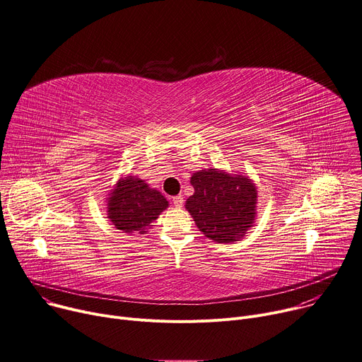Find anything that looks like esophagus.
Returning <instances> with one entry per match:
<instances>
[{
  "label": "esophagus",
  "mask_w": 362,
  "mask_h": 362,
  "mask_svg": "<svg viewBox=\"0 0 362 362\" xmlns=\"http://www.w3.org/2000/svg\"><path fill=\"white\" fill-rule=\"evenodd\" d=\"M173 203H174L175 207H182V204H184L182 195H175V197H173Z\"/></svg>",
  "instance_id": "1"
}]
</instances>
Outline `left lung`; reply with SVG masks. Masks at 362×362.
I'll return each mask as SVG.
<instances>
[{"mask_svg":"<svg viewBox=\"0 0 362 362\" xmlns=\"http://www.w3.org/2000/svg\"><path fill=\"white\" fill-rule=\"evenodd\" d=\"M191 185L194 194L187 199L185 209L210 240L233 243L253 226L257 191L247 177H231L210 168L195 173Z\"/></svg>","mask_w":362,"mask_h":362,"instance_id":"obj_1","label":"left lung"}]
</instances>
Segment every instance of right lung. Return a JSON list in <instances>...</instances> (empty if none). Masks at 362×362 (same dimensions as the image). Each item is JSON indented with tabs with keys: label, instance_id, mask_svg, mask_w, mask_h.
<instances>
[{
	"label": "right lung",
	"instance_id": "1",
	"mask_svg": "<svg viewBox=\"0 0 362 362\" xmlns=\"http://www.w3.org/2000/svg\"><path fill=\"white\" fill-rule=\"evenodd\" d=\"M168 207L167 198L142 180L128 177L119 181L110 192L107 216L117 230L144 234L153 220Z\"/></svg>",
	"mask_w": 362,
	"mask_h": 362
}]
</instances>
